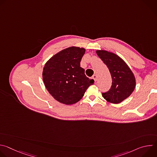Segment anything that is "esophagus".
<instances>
[{"instance_id": "obj_1", "label": "esophagus", "mask_w": 157, "mask_h": 157, "mask_svg": "<svg viewBox=\"0 0 157 157\" xmlns=\"http://www.w3.org/2000/svg\"><path fill=\"white\" fill-rule=\"evenodd\" d=\"M97 78H98V76H97L96 75H94L93 76V78L94 79V80L95 82L97 81Z\"/></svg>"}]
</instances>
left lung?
I'll list each match as a JSON object with an SVG mask.
<instances>
[{"instance_id":"left-lung-1","label":"left lung","mask_w":157,"mask_h":157,"mask_svg":"<svg viewBox=\"0 0 157 157\" xmlns=\"http://www.w3.org/2000/svg\"><path fill=\"white\" fill-rule=\"evenodd\" d=\"M96 53L107 66L113 79L110 90L102 93V97L109 102L121 103L135 89V76L127 63L117 55L104 50H97Z\"/></svg>"}]
</instances>
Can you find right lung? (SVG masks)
Returning a JSON list of instances; mask_svg holds the SVG:
<instances>
[{
	"mask_svg": "<svg viewBox=\"0 0 157 157\" xmlns=\"http://www.w3.org/2000/svg\"><path fill=\"white\" fill-rule=\"evenodd\" d=\"M84 48L71 47L50 58L43 70V80L47 91L58 102L71 105L83 97L94 80L86 77L80 66Z\"/></svg>",
	"mask_w": 157,
	"mask_h": 157,
	"instance_id": "right-lung-1",
	"label": "right lung"
}]
</instances>
